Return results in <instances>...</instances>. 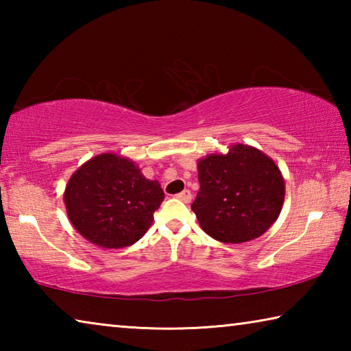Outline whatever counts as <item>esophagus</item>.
<instances>
[{"mask_svg": "<svg viewBox=\"0 0 351 351\" xmlns=\"http://www.w3.org/2000/svg\"><path fill=\"white\" fill-rule=\"evenodd\" d=\"M176 198H178V199H181L182 203L189 204L190 201H192V193H190V190H184V192H181V193H178V195H176Z\"/></svg>", "mask_w": 351, "mask_h": 351, "instance_id": "1", "label": "esophagus"}]
</instances>
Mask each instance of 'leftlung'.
Returning a JSON list of instances; mask_svg holds the SVG:
<instances>
[{"label": "left lung", "instance_id": "1", "mask_svg": "<svg viewBox=\"0 0 351 351\" xmlns=\"http://www.w3.org/2000/svg\"><path fill=\"white\" fill-rule=\"evenodd\" d=\"M198 181L192 210L201 229L221 243L258 239L282 212V171L255 147L235 144L226 154H207L198 161Z\"/></svg>", "mask_w": 351, "mask_h": 351}]
</instances>
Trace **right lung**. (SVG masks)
Wrapping results in <instances>:
<instances>
[{
    "instance_id": "add662e5",
    "label": "right lung",
    "mask_w": 351,
    "mask_h": 351,
    "mask_svg": "<svg viewBox=\"0 0 351 351\" xmlns=\"http://www.w3.org/2000/svg\"><path fill=\"white\" fill-rule=\"evenodd\" d=\"M69 221L83 239L105 249L127 247L144 237L164 192L132 159L102 153L82 164L63 193Z\"/></svg>"
}]
</instances>
